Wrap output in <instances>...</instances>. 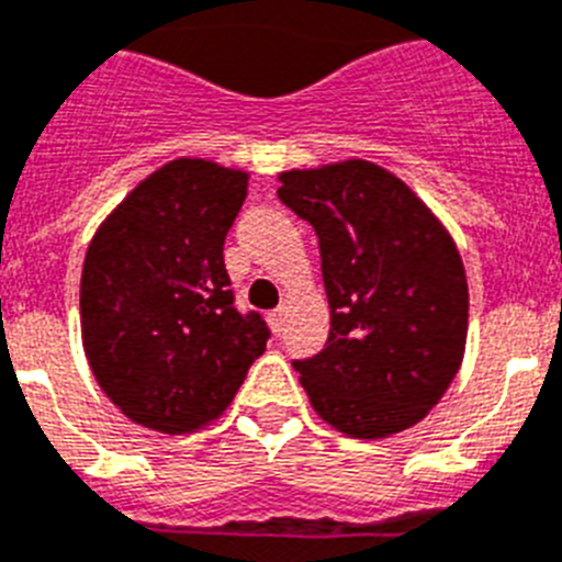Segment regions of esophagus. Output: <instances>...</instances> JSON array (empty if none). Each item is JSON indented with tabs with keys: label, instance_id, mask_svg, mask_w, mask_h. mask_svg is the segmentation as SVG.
<instances>
[{
	"label": "esophagus",
	"instance_id": "esophagus-1",
	"mask_svg": "<svg viewBox=\"0 0 562 562\" xmlns=\"http://www.w3.org/2000/svg\"><path fill=\"white\" fill-rule=\"evenodd\" d=\"M268 325L274 334H282V325H285V308H274L268 314Z\"/></svg>",
	"mask_w": 562,
	"mask_h": 562
}]
</instances>
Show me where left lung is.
I'll return each mask as SVG.
<instances>
[{
    "instance_id": "left-lung-1",
    "label": "left lung",
    "mask_w": 562,
    "mask_h": 562,
    "mask_svg": "<svg viewBox=\"0 0 562 562\" xmlns=\"http://www.w3.org/2000/svg\"><path fill=\"white\" fill-rule=\"evenodd\" d=\"M277 198L319 237L330 334L294 370L339 432L384 438L422 422L467 345L470 294L452 237L407 183L368 160L280 175Z\"/></svg>"
}]
</instances>
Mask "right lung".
<instances>
[{"label": "right lung", "instance_id": "right-lung-1", "mask_svg": "<svg viewBox=\"0 0 562 562\" xmlns=\"http://www.w3.org/2000/svg\"><path fill=\"white\" fill-rule=\"evenodd\" d=\"M248 175L180 158L126 194L81 271V336L95 382L126 418L180 436L232 404L271 336L240 314L223 243Z\"/></svg>", "mask_w": 562, "mask_h": 562}]
</instances>
